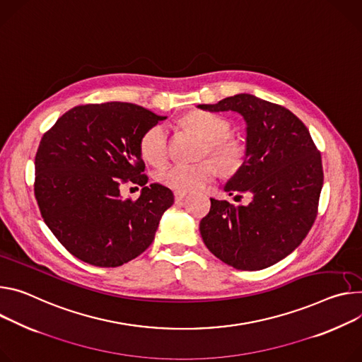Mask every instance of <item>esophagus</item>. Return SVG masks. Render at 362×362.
I'll list each match as a JSON object with an SVG mask.
<instances>
[{"mask_svg":"<svg viewBox=\"0 0 362 362\" xmlns=\"http://www.w3.org/2000/svg\"><path fill=\"white\" fill-rule=\"evenodd\" d=\"M186 194H187L186 190H176V192H175V201H176V204L180 202V201H183Z\"/></svg>","mask_w":362,"mask_h":362,"instance_id":"1","label":"esophagus"}]
</instances>
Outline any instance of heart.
<instances>
[{
	"label": "heart",
	"instance_id": "1",
	"mask_svg": "<svg viewBox=\"0 0 362 362\" xmlns=\"http://www.w3.org/2000/svg\"><path fill=\"white\" fill-rule=\"evenodd\" d=\"M185 122L194 134L206 141V150L215 156L225 173H235L241 169L245 150L237 140L226 137L229 133L226 119L209 112H194ZM140 150L147 161L160 164L168 154V128L161 124L151 127L141 139ZM218 173V164L206 158L196 164H169L157 173V179L172 189L189 190L202 187L214 180Z\"/></svg>",
	"mask_w": 362,
	"mask_h": 362
}]
</instances>
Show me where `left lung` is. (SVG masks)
<instances>
[{"instance_id": "1", "label": "left lung", "mask_w": 362, "mask_h": 362, "mask_svg": "<svg viewBox=\"0 0 362 362\" xmlns=\"http://www.w3.org/2000/svg\"><path fill=\"white\" fill-rule=\"evenodd\" d=\"M198 108L233 111L245 121V158L223 190L247 193V205L211 198L199 231L208 250L238 270L267 269L298 248L315 222L323 185L322 158L293 112L250 93Z\"/></svg>"}]
</instances>
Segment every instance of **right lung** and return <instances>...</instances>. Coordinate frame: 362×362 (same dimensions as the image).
I'll list each match as a JSON object with an SVG mask.
<instances>
[{
	"label": "right lung",
	"instance_id": "add662e5",
	"mask_svg": "<svg viewBox=\"0 0 362 362\" xmlns=\"http://www.w3.org/2000/svg\"><path fill=\"white\" fill-rule=\"evenodd\" d=\"M166 117L128 103L75 107L43 136L37 148L35 194L42 216L59 243L96 267H118L144 252L172 190L147 186L140 143ZM144 186L137 202L119 189Z\"/></svg>",
	"mask_w": 362,
	"mask_h": 362
}]
</instances>
